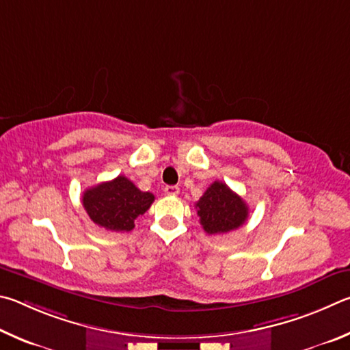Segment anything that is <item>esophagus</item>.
<instances>
[{
    "instance_id": "1",
    "label": "esophagus",
    "mask_w": 350,
    "mask_h": 350,
    "mask_svg": "<svg viewBox=\"0 0 350 350\" xmlns=\"http://www.w3.org/2000/svg\"><path fill=\"white\" fill-rule=\"evenodd\" d=\"M164 193L169 195V197H176V195L180 193V187L178 186H165Z\"/></svg>"
}]
</instances>
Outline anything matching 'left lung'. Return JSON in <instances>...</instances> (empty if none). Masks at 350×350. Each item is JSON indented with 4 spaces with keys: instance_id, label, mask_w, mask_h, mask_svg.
<instances>
[{
    "instance_id": "obj_1",
    "label": "left lung",
    "mask_w": 350,
    "mask_h": 350,
    "mask_svg": "<svg viewBox=\"0 0 350 350\" xmlns=\"http://www.w3.org/2000/svg\"><path fill=\"white\" fill-rule=\"evenodd\" d=\"M195 207L201 226L209 235L235 230L249 217V207L244 200L223 181H213Z\"/></svg>"
}]
</instances>
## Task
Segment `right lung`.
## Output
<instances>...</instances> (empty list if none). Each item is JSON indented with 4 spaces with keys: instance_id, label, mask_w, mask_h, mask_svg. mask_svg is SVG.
Masks as SVG:
<instances>
[{
    "instance_id": "obj_1",
    "label": "right lung",
    "mask_w": 350,
    "mask_h": 350,
    "mask_svg": "<svg viewBox=\"0 0 350 350\" xmlns=\"http://www.w3.org/2000/svg\"><path fill=\"white\" fill-rule=\"evenodd\" d=\"M155 197L143 192L126 176L100 183L83 193V206L92 221L112 232H131Z\"/></svg>"
}]
</instances>
